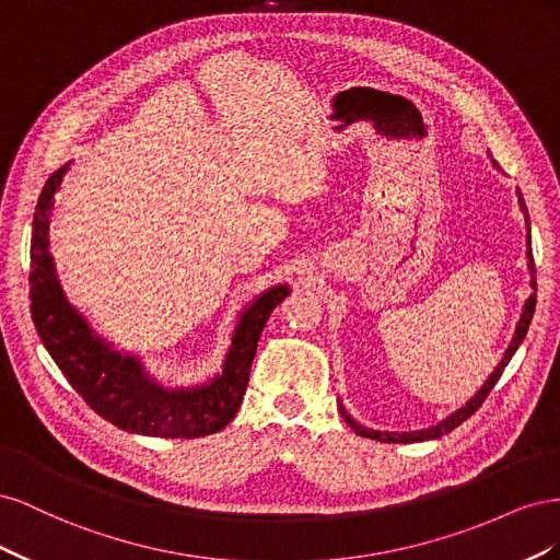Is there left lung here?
<instances>
[{
	"label": "left lung",
	"mask_w": 560,
	"mask_h": 560,
	"mask_svg": "<svg viewBox=\"0 0 560 560\" xmlns=\"http://www.w3.org/2000/svg\"><path fill=\"white\" fill-rule=\"evenodd\" d=\"M518 200H521V208H523V214H525V219H528V210H525V206H523V198H521V194H518ZM528 241H530V235H528ZM530 245V243H528ZM528 259H530V273H533V290L537 292V282H535V264H533V254H530V249H528ZM535 292L530 294V299L525 301V308H523V315H521V322H518V327H516V334H514V338H512V343H510V348H506V352H504V358H502V362L498 364V369L493 371V374H490V378L483 383V387L479 389L477 395H474L460 411H455V413H451L444 422H439L436 428H430V430H422V432H401V434H397V432H374V430H364L362 425H358V422H354L346 411H343V406H338V409H341V413H343V418H346V422L348 425L358 432L360 436H369V439H378V442H385V444H411V442H425V439H436V436H442V434H446V432H451V430H455L457 425H463V422L474 413V411H479V406L486 401V397L490 395V389L495 387V383L500 381V376H502V371H504V366L510 364V360H512V354L516 352V348L521 346V341H523V336H525V331H528V327H530V319H533V313H535Z\"/></svg>",
	"instance_id": "1"
}]
</instances>
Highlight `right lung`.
Segmentation results:
<instances>
[{
  "label": "right lung",
  "instance_id": "1",
  "mask_svg": "<svg viewBox=\"0 0 560 560\" xmlns=\"http://www.w3.org/2000/svg\"><path fill=\"white\" fill-rule=\"evenodd\" d=\"M67 165L46 179L32 222L30 311L42 343L83 401L116 428L167 439H198L224 430L243 404L266 319L290 290L273 287L252 303L233 334L224 374L210 385L171 393L147 381L135 358H121L91 334L86 322L65 301L56 280L46 238L48 210Z\"/></svg>",
  "mask_w": 560,
  "mask_h": 560
}]
</instances>
